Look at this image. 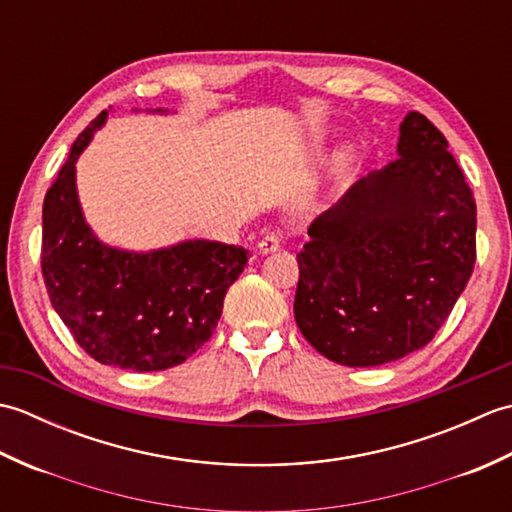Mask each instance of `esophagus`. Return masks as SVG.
Here are the masks:
<instances>
[{
    "instance_id": "esophagus-1",
    "label": "esophagus",
    "mask_w": 512,
    "mask_h": 512,
    "mask_svg": "<svg viewBox=\"0 0 512 512\" xmlns=\"http://www.w3.org/2000/svg\"><path fill=\"white\" fill-rule=\"evenodd\" d=\"M279 248V237L277 235H273V233H270V235H266L264 239H262V242H259L257 244V250H259V253H262V255H268V253H275V250Z\"/></svg>"
}]
</instances>
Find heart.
Returning a JSON list of instances; mask_svg holds the SVG:
<instances>
[{
	"label": "heart",
	"mask_w": 512,
	"mask_h": 512,
	"mask_svg": "<svg viewBox=\"0 0 512 512\" xmlns=\"http://www.w3.org/2000/svg\"><path fill=\"white\" fill-rule=\"evenodd\" d=\"M358 154H361V149H358L354 140H343L341 145H336L328 158V165H325L328 178H343L354 167Z\"/></svg>",
	"instance_id": "1"
}]
</instances>
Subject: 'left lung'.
I'll list each match as a JSON object with an SVG mask.
<instances>
[{
  "mask_svg": "<svg viewBox=\"0 0 512 512\" xmlns=\"http://www.w3.org/2000/svg\"><path fill=\"white\" fill-rule=\"evenodd\" d=\"M398 158L354 182L308 228L295 321L345 367L385 365L427 345L475 266V200L449 143L407 112Z\"/></svg>",
  "mask_w": 512,
  "mask_h": 512,
  "instance_id": "1",
  "label": "left lung"
}]
</instances>
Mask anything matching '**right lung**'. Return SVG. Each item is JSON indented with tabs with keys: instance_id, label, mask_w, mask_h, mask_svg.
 Instances as JSON below:
<instances>
[{
	"instance_id": "add662e5",
	"label": "right lung",
	"mask_w": 512,
	"mask_h": 512,
	"mask_svg": "<svg viewBox=\"0 0 512 512\" xmlns=\"http://www.w3.org/2000/svg\"><path fill=\"white\" fill-rule=\"evenodd\" d=\"M145 112L169 114L162 107ZM105 121L107 110L74 140L43 200V281L52 308L94 361L160 372L184 363L211 339L226 290L244 273L248 253L209 239L154 250L99 239L81 209L76 160Z\"/></svg>"
}]
</instances>
